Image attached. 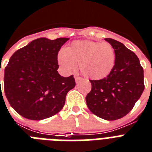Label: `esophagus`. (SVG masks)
Here are the masks:
<instances>
[{
    "label": "esophagus",
    "instance_id": "esophagus-1",
    "mask_svg": "<svg viewBox=\"0 0 152 152\" xmlns=\"http://www.w3.org/2000/svg\"><path fill=\"white\" fill-rule=\"evenodd\" d=\"M75 82L77 83V84H78L79 82H81V81H83V78L81 77H77V76H75Z\"/></svg>",
    "mask_w": 152,
    "mask_h": 152
}]
</instances>
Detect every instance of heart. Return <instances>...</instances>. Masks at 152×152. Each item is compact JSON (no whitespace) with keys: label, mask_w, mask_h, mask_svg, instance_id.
<instances>
[{"label":"heart","mask_w":152,"mask_h":152,"mask_svg":"<svg viewBox=\"0 0 152 152\" xmlns=\"http://www.w3.org/2000/svg\"><path fill=\"white\" fill-rule=\"evenodd\" d=\"M115 49L109 43L75 41L61 51L58 62L64 71L71 72L79 68L88 78L100 80L110 75L115 64Z\"/></svg>","instance_id":"b5f03b06"}]
</instances>
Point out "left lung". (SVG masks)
I'll return each mask as SVG.
<instances>
[{
  "label": "left lung",
  "mask_w": 152,
  "mask_h": 152,
  "mask_svg": "<svg viewBox=\"0 0 152 152\" xmlns=\"http://www.w3.org/2000/svg\"><path fill=\"white\" fill-rule=\"evenodd\" d=\"M106 41L115 51V64L110 75L91 80V90L86 96L88 107L94 115L107 121L120 119L132 111L144 89V71L135 54L122 43Z\"/></svg>",
  "instance_id": "8db88e82"
}]
</instances>
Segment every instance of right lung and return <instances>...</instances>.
Listing matches in <instances>:
<instances>
[{"instance_id":"1","label":"right lung","mask_w":152,"mask_h":152,"mask_svg":"<svg viewBox=\"0 0 152 152\" xmlns=\"http://www.w3.org/2000/svg\"><path fill=\"white\" fill-rule=\"evenodd\" d=\"M68 40L37 38L11 57L4 70V93L22 117L43 120L64 107L67 92L75 86L73 75L64 77L58 72V51Z\"/></svg>"}]
</instances>
